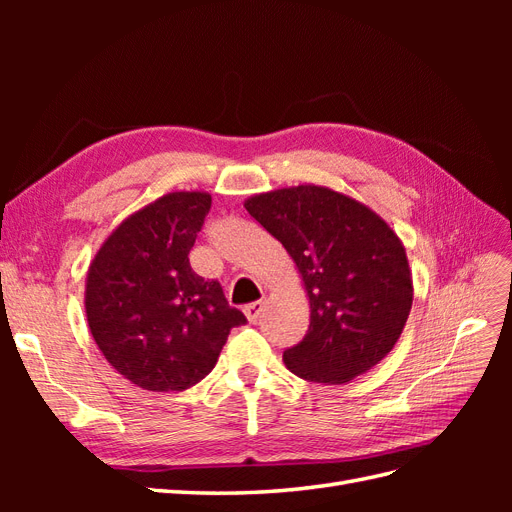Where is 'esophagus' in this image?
Segmentation results:
<instances>
[{"label":"esophagus","instance_id":"esophagus-1","mask_svg":"<svg viewBox=\"0 0 512 512\" xmlns=\"http://www.w3.org/2000/svg\"><path fill=\"white\" fill-rule=\"evenodd\" d=\"M262 307H265V303H262V301H254V303H250V305H245V307H243L245 318L250 320L252 324H256L258 318H260V314H262Z\"/></svg>","mask_w":512,"mask_h":512}]
</instances>
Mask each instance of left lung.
<instances>
[{"label":"left lung","mask_w":512,"mask_h":512,"mask_svg":"<svg viewBox=\"0 0 512 512\" xmlns=\"http://www.w3.org/2000/svg\"><path fill=\"white\" fill-rule=\"evenodd\" d=\"M243 205L286 247L309 299L307 335L284 352L286 367L309 382L346 384L378 365L414 297L397 232L359 200L314 183L254 194Z\"/></svg>","instance_id":"8db88e82"}]
</instances>
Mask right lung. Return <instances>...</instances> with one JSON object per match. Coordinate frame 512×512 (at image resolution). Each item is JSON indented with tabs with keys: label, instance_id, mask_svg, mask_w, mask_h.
<instances>
[{
	"label": "right lung",
	"instance_id": "obj_1",
	"mask_svg": "<svg viewBox=\"0 0 512 512\" xmlns=\"http://www.w3.org/2000/svg\"><path fill=\"white\" fill-rule=\"evenodd\" d=\"M207 192H168L128 215L89 262L85 314L104 359L145 391H185L245 324L220 282L190 267Z\"/></svg>",
	"mask_w": 512,
	"mask_h": 512
}]
</instances>
